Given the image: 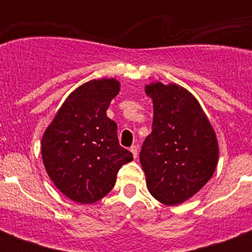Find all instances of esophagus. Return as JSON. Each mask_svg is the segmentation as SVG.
I'll return each instance as SVG.
<instances>
[{
	"mask_svg": "<svg viewBox=\"0 0 252 252\" xmlns=\"http://www.w3.org/2000/svg\"><path fill=\"white\" fill-rule=\"evenodd\" d=\"M130 153H132V154H133V157L134 158H136V157H137V146H136V145H133V146H130Z\"/></svg>",
	"mask_w": 252,
	"mask_h": 252,
	"instance_id": "34e87169",
	"label": "esophagus"
}]
</instances>
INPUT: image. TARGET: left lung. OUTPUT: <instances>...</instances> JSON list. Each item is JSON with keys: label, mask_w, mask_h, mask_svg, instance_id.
<instances>
[{"label": "left lung", "mask_w": 252, "mask_h": 252, "mask_svg": "<svg viewBox=\"0 0 252 252\" xmlns=\"http://www.w3.org/2000/svg\"><path fill=\"white\" fill-rule=\"evenodd\" d=\"M152 133L140 153L146 186L154 199L178 205L209 182L219 163L217 136L195 95L176 84L150 82Z\"/></svg>", "instance_id": "1"}]
</instances>
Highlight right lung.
<instances>
[{"instance_id":"1","label":"right lung","mask_w":252,"mask_h":252,"mask_svg":"<svg viewBox=\"0 0 252 252\" xmlns=\"http://www.w3.org/2000/svg\"><path fill=\"white\" fill-rule=\"evenodd\" d=\"M119 91L116 78L87 81L68 95L43 133L45 171L72 201L103 199L115 186L119 168L133 159L119 145L116 123L107 118Z\"/></svg>"}]
</instances>
